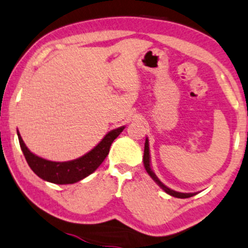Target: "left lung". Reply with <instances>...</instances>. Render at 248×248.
I'll list each match as a JSON object with an SVG mask.
<instances>
[{"label":"left lung","mask_w":248,"mask_h":248,"mask_svg":"<svg viewBox=\"0 0 248 248\" xmlns=\"http://www.w3.org/2000/svg\"><path fill=\"white\" fill-rule=\"evenodd\" d=\"M143 166H145L146 171L148 172V175L152 177L153 179L155 180V183L160 186L162 189H164V192H167L168 194L172 195L175 198H180V199H185V198H189V197H193L195 193H180V192H176L173 189H171L169 187H167L163 183L160 182V179L157 178L156 175L153 172L152 168H151V160H149V143H148V139H146L145 142V151H143Z\"/></svg>","instance_id":"left-lung-1"}]
</instances>
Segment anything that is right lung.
<instances>
[{"mask_svg":"<svg viewBox=\"0 0 248 248\" xmlns=\"http://www.w3.org/2000/svg\"><path fill=\"white\" fill-rule=\"evenodd\" d=\"M123 130L124 126L110 131L105 138L101 140L99 145L95 146L91 152H88L87 154L77 158V160L69 162H53L36 156L26 147L19 132L17 134L24 156H25L27 163L33 170V172L41 179L47 180V182L64 185L77 183L79 180L84 179L85 177L90 176L92 172H94L100 164L105 161L107 155L109 154V149L112 141L117 138Z\"/></svg>","mask_w":248,"mask_h":248,"instance_id":"1","label":"right lung"}]
</instances>
